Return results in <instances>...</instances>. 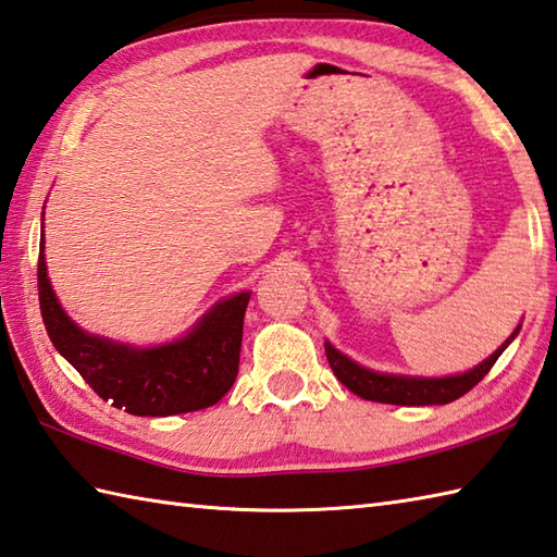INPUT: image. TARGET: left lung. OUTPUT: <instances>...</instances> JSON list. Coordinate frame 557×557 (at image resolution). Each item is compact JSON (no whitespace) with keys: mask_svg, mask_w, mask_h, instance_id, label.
<instances>
[{"mask_svg":"<svg viewBox=\"0 0 557 557\" xmlns=\"http://www.w3.org/2000/svg\"><path fill=\"white\" fill-rule=\"evenodd\" d=\"M521 325L511 333L507 341L490 355L485 362L473 367L471 372L456 374V376H442V379H422V376H400V374H381L372 369L359 367L350 357L337 352L331 343H325V357L333 374L343 381V384L364 400L374 403H391V406H444L468 394L478 381H481L497 357L507 350V345L515 341Z\"/></svg>","mask_w":557,"mask_h":557,"instance_id":"obj_1","label":"left lung"}]
</instances>
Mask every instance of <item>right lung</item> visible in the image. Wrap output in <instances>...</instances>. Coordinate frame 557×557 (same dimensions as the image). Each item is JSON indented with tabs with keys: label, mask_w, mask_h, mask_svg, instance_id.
Returning a JSON list of instances; mask_svg holds the SVG:
<instances>
[{
	"label": "right lung",
	"mask_w": 557,
	"mask_h": 557,
	"mask_svg": "<svg viewBox=\"0 0 557 557\" xmlns=\"http://www.w3.org/2000/svg\"><path fill=\"white\" fill-rule=\"evenodd\" d=\"M38 299L54 350L98 396L129 416L166 418L202 410L222 400L234 386L250 292L214 304L176 343L133 347L82 331L62 311L40 246Z\"/></svg>",
	"instance_id": "add662e5"
}]
</instances>
